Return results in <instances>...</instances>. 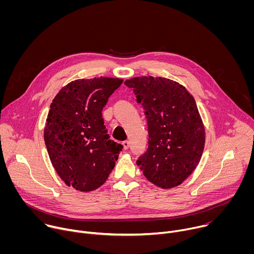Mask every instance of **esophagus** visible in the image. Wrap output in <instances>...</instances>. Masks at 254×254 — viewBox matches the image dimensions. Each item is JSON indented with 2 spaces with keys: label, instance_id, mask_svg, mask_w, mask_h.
Returning <instances> with one entry per match:
<instances>
[{
  "label": "esophagus",
  "instance_id": "esophagus-1",
  "mask_svg": "<svg viewBox=\"0 0 254 254\" xmlns=\"http://www.w3.org/2000/svg\"><path fill=\"white\" fill-rule=\"evenodd\" d=\"M123 147H124V149L125 150H127L128 149V147H129V142L127 141V140H125V141H123Z\"/></svg>",
  "mask_w": 254,
  "mask_h": 254
}]
</instances>
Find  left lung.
<instances>
[{"label":"left lung","instance_id":"8db88e82","mask_svg":"<svg viewBox=\"0 0 254 254\" xmlns=\"http://www.w3.org/2000/svg\"><path fill=\"white\" fill-rule=\"evenodd\" d=\"M125 84L133 88L148 123V150L136 165L159 188L181 185L198 166L205 146V127L193 95L165 77H133Z\"/></svg>","mask_w":254,"mask_h":254}]
</instances>
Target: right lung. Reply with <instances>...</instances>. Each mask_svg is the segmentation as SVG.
<instances>
[{"mask_svg":"<svg viewBox=\"0 0 254 254\" xmlns=\"http://www.w3.org/2000/svg\"><path fill=\"white\" fill-rule=\"evenodd\" d=\"M123 81L103 76L76 79L52 100L44 140L56 173L68 187L94 191L114 169L123 146L110 139L101 112Z\"/></svg>","mask_w":254,"mask_h":254,"instance_id":"1","label":"right lung"}]
</instances>
